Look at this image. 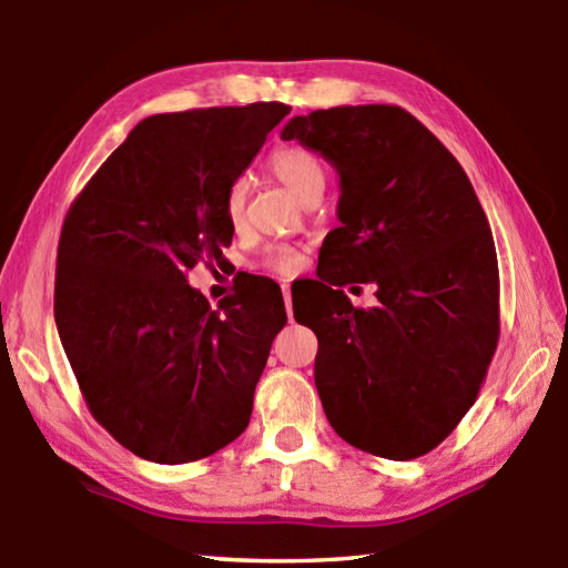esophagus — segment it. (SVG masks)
<instances>
[{
	"instance_id": "obj_1",
	"label": "esophagus",
	"mask_w": 568,
	"mask_h": 568,
	"mask_svg": "<svg viewBox=\"0 0 568 568\" xmlns=\"http://www.w3.org/2000/svg\"><path fill=\"white\" fill-rule=\"evenodd\" d=\"M283 300H285L287 315H291L293 313V295H291V285H287V283H283Z\"/></svg>"
}]
</instances>
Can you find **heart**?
I'll return each instance as SVG.
<instances>
[{"label":"heart","instance_id":"1","mask_svg":"<svg viewBox=\"0 0 568 568\" xmlns=\"http://www.w3.org/2000/svg\"><path fill=\"white\" fill-rule=\"evenodd\" d=\"M271 172L281 180L295 196L303 199L310 189L325 186V164L315 152H310L300 144H285L277 148L268 158ZM226 219L233 229H241L243 216H246V184L241 180L233 182L226 192ZM263 268H268L277 275H295L303 268V255L295 248L273 246L263 255Z\"/></svg>","mask_w":568,"mask_h":568}]
</instances>
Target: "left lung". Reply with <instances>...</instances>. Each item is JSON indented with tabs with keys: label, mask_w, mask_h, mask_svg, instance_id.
<instances>
[{
	"label": "left lung",
	"mask_w": 568,
	"mask_h": 568,
	"mask_svg": "<svg viewBox=\"0 0 568 568\" xmlns=\"http://www.w3.org/2000/svg\"><path fill=\"white\" fill-rule=\"evenodd\" d=\"M339 174L342 226L322 243L315 386L349 446L410 460L475 404L499 339V273L487 216L458 160L398 105L295 115L281 132ZM377 283L376 308L338 291ZM336 287L332 288L331 285ZM297 320V317H295Z\"/></svg>",
	"instance_id": "8db88e82"
}]
</instances>
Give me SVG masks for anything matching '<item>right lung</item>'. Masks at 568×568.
Listing matches in <instances>:
<instances>
[{
  "instance_id": "obj_1",
  "label": "right lung",
  "mask_w": 568,
  "mask_h": 568,
  "mask_svg": "<svg viewBox=\"0 0 568 568\" xmlns=\"http://www.w3.org/2000/svg\"><path fill=\"white\" fill-rule=\"evenodd\" d=\"M287 113L253 103L144 118L65 214L55 327L93 418L144 460L206 458L248 426L287 322L281 287L243 277L211 307L186 271L221 261L229 186Z\"/></svg>"
}]
</instances>
